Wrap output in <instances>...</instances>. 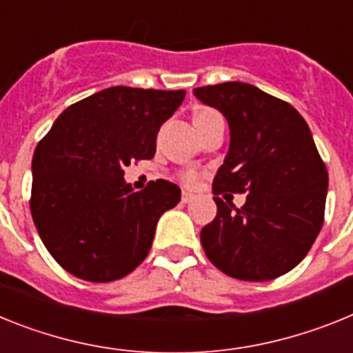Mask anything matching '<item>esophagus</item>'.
Wrapping results in <instances>:
<instances>
[{
    "label": "esophagus",
    "mask_w": 353,
    "mask_h": 353,
    "mask_svg": "<svg viewBox=\"0 0 353 353\" xmlns=\"http://www.w3.org/2000/svg\"><path fill=\"white\" fill-rule=\"evenodd\" d=\"M194 197H195L194 194H190V192H183V194H181V202H183V204H188V202L194 201Z\"/></svg>",
    "instance_id": "34e87169"
}]
</instances>
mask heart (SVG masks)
<instances>
[{"mask_svg": "<svg viewBox=\"0 0 353 353\" xmlns=\"http://www.w3.org/2000/svg\"><path fill=\"white\" fill-rule=\"evenodd\" d=\"M211 115H216V112H214V110H199V112L195 113L194 122L202 121V119H208L211 117ZM181 179L185 181V183H194V181L197 179V174H195L194 170H186V172L181 174Z\"/></svg>", "mask_w": 353, "mask_h": 353, "instance_id": "heart-1", "label": "heart"}]
</instances>
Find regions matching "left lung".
<instances>
[{
    "instance_id": "obj_1",
    "label": "left lung",
    "mask_w": 353,
    "mask_h": 353,
    "mask_svg": "<svg viewBox=\"0 0 353 353\" xmlns=\"http://www.w3.org/2000/svg\"><path fill=\"white\" fill-rule=\"evenodd\" d=\"M195 97L228 119L231 143L213 179L216 216L201 231L208 259L240 281H272L295 268L316 240L329 174L311 130L290 103L240 81ZM247 193L241 208L220 194Z\"/></svg>"
}]
</instances>
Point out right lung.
Instances as JSON below:
<instances>
[{"instance_id": "1", "label": "right lung", "mask_w": 353, "mask_h": 353, "mask_svg": "<svg viewBox=\"0 0 353 353\" xmlns=\"http://www.w3.org/2000/svg\"><path fill=\"white\" fill-rule=\"evenodd\" d=\"M183 99L185 90L104 88L63 110L39 142L30 210L42 243L69 274L110 283L147 257L156 223L181 190L158 179L134 192L124 168L154 156L159 128Z\"/></svg>"}]
</instances>
